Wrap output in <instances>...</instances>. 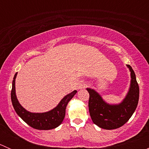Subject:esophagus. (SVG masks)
I'll use <instances>...</instances> for the list:
<instances>
[{"label": "esophagus", "mask_w": 149, "mask_h": 149, "mask_svg": "<svg viewBox=\"0 0 149 149\" xmlns=\"http://www.w3.org/2000/svg\"><path fill=\"white\" fill-rule=\"evenodd\" d=\"M86 83L85 81H81L79 82V84H78V88L79 89L84 88L86 87Z\"/></svg>", "instance_id": "1"}]
</instances>
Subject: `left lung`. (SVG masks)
<instances>
[{
  "mask_svg": "<svg viewBox=\"0 0 149 149\" xmlns=\"http://www.w3.org/2000/svg\"><path fill=\"white\" fill-rule=\"evenodd\" d=\"M130 71V86L125 98L118 104L105 102L101 96L94 89L87 88L89 94L88 109L93 123L106 130L118 128L125 124L131 118L137 107L139 100V86L136 74L130 65H127Z\"/></svg>",
  "mask_w": 149,
  "mask_h": 149,
  "instance_id": "left-lung-1",
  "label": "left lung"
}]
</instances>
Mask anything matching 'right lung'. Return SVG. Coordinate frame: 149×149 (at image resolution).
<instances>
[{
	"label": "right lung",
	"instance_id": "add662e5",
	"mask_svg": "<svg viewBox=\"0 0 149 149\" xmlns=\"http://www.w3.org/2000/svg\"><path fill=\"white\" fill-rule=\"evenodd\" d=\"M17 73H16L12 82V89L10 93L12 104L17 115L29 126L37 130H51L58 127L62 123L65 118V109L68 103L76 94L77 91L67 94L62 99L58 106L52 110L43 113H33L26 110L20 104L16 98L15 89V79Z\"/></svg>",
	"mask_w": 149,
	"mask_h": 149
}]
</instances>
